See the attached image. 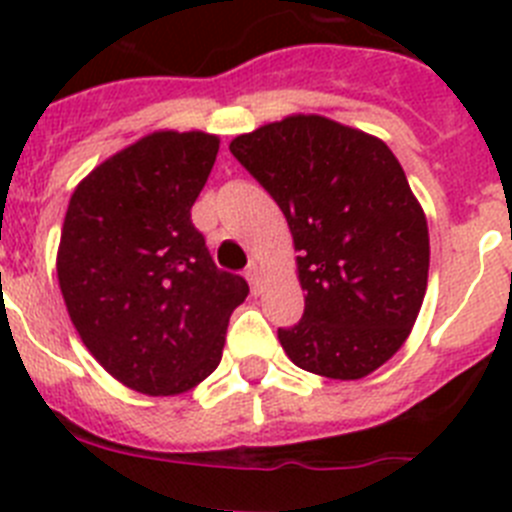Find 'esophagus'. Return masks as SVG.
<instances>
[{
  "label": "esophagus",
  "mask_w": 512,
  "mask_h": 512,
  "mask_svg": "<svg viewBox=\"0 0 512 512\" xmlns=\"http://www.w3.org/2000/svg\"><path fill=\"white\" fill-rule=\"evenodd\" d=\"M246 279H248V284H251V292H253V295H259L261 287H264V277H261V269H259V266H256V264L248 266Z\"/></svg>",
  "instance_id": "1"
}]
</instances>
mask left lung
<instances>
[{
	"mask_svg": "<svg viewBox=\"0 0 512 512\" xmlns=\"http://www.w3.org/2000/svg\"><path fill=\"white\" fill-rule=\"evenodd\" d=\"M274 197L295 243L305 315L284 354L328 379H361L408 341L428 287L418 197L384 140L323 115H287L230 140Z\"/></svg>",
	"mask_w": 512,
	"mask_h": 512,
	"instance_id": "1",
	"label": "left lung"
}]
</instances>
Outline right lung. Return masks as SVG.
Here are the masks:
<instances>
[{
    "label": "right lung",
    "instance_id": "1",
    "mask_svg": "<svg viewBox=\"0 0 512 512\" xmlns=\"http://www.w3.org/2000/svg\"><path fill=\"white\" fill-rule=\"evenodd\" d=\"M217 148L202 130L143 135L76 184L63 217L56 271L71 323L104 372L143 395L205 382L248 295L192 225Z\"/></svg>",
    "mask_w": 512,
    "mask_h": 512
}]
</instances>
